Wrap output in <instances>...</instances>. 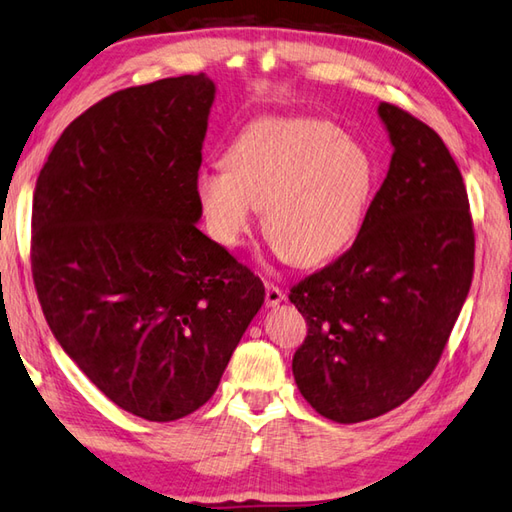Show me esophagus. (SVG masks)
Returning <instances> with one entry per match:
<instances>
[{
	"instance_id": "obj_1",
	"label": "esophagus",
	"mask_w": 512,
	"mask_h": 512,
	"mask_svg": "<svg viewBox=\"0 0 512 512\" xmlns=\"http://www.w3.org/2000/svg\"><path fill=\"white\" fill-rule=\"evenodd\" d=\"M282 302H284L282 288H277L275 284H266V306H279Z\"/></svg>"
}]
</instances>
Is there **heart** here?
<instances>
[{
    "label": "heart",
    "instance_id": "obj_1",
    "mask_svg": "<svg viewBox=\"0 0 512 512\" xmlns=\"http://www.w3.org/2000/svg\"><path fill=\"white\" fill-rule=\"evenodd\" d=\"M370 150L313 117L257 119L228 146L226 164L195 175L208 233L239 246L264 208L275 253L299 266L330 262L362 233L377 190Z\"/></svg>",
    "mask_w": 512,
    "mask_h": 512
}]
</instances>
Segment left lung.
Masks as SVG:
<instances>
[{
    "label": "left lung",
    "instance_id": "8db88e82",
    "mask_svg": "<svg viewBox=\"0 0 512 512\" xmlns=\"http://www.w3.org/2000/svg\"><path fill=\"white\" fill-rule=\"evenodd\" d=\"M377 115L393 157L362 233L288 295L308 324L295 384L337 424L366 422L415 395L473 282L475 235L455 159L406 110L382 102Z\"/></svg>",
    "mask_w": 512,
    "mask_h": 512
}]
</instances>
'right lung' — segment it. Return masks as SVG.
Here are the masks:
<instances>
[{
  "label": "right lung",
  "mask_w": 512,
  "mask_h": 512,
  "mask_svg": "<svg viewBox=\"0 0 512 512\" xmlns=\"http://www.w3.org/2000/svg\"><path fill=\"white\" fill-rule=\"evenodd\" d=\"M215 82L119 90L70 124L37 177L33 279L59 346L119 408L175 422L204 406L264 284L197 228Z\"/></svg>",
  "instance_id": "add662e5"
}]
</instances>
